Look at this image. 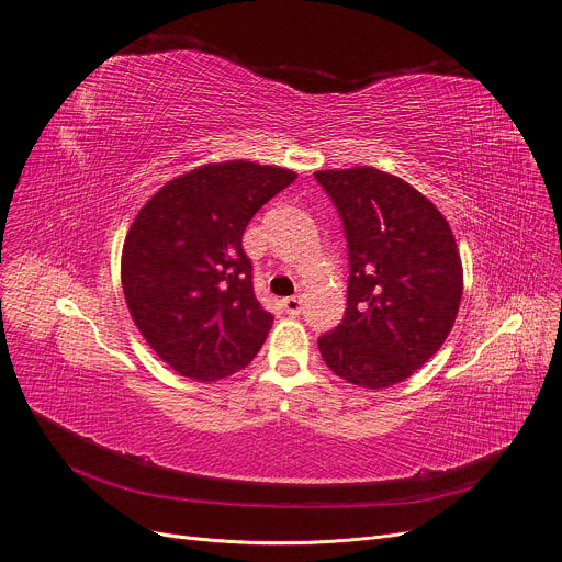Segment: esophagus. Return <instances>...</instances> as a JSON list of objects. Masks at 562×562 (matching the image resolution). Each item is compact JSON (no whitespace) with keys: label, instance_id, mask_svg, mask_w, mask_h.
Listing matches in <instances>:
<instances>
[{"label":"esophagus","instance_id":"obj_1","mask_svg":"<svg viewBox=\"0 0 562 562\" xmlns=\"http://www.w3.org/2000/svg\"><path fill=\"white\" fill-rule=\"evenodd\" d=\"M282 307L289 316H299L303 312V301L299 296H289L282 301Z\"/></svg>","mask_w":562,"mask_h":562}]
</instances>
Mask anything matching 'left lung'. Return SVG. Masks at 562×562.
Here are the masks:
<instances>
[{"label":"left lung","instance_id":"left-lung-1","mask_svg":"<svg viewBox=\"0 0 562 562\" xmlns=\"http://www.w3.org/2000/svg\"><path fill=\"white\" fill-rule=\"evenodd\" d=\"M348 248L346 312L318 337L321 358L367 390L392 387L424 367L449 337L462 263L437 206L398 177L371 166L318 170Z\"/></svg>","mask_w":562,"mask_h":562}]
</instances>
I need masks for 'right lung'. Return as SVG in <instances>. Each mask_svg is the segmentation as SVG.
<instances>
[{
    "mask_svg": "<svg viewBox=\"0 0 562 562\" xmlns=\"http://www.w3.org/2000/svg\"><path fill=\"white\" fill-rule=\"evenodd\" d=\"M296 172L227 161L202 166L147 200L123 248V291L145 341L177 373L218 380L244 369L271 330L241 239Z\"/></svg>",
    "mask_w": 562,
    "mask_h": 562,
    "instance_id": "add662e5",
    "label": "right lung"
}]
</instances>
